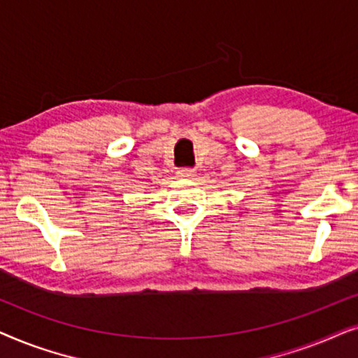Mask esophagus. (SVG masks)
<instances>
[{
    "label": "esophagus",
    "instance_id": "1",
    "mask_svg": "<svg viewBox=\"0 0 358 358\" xmlns=\"http://www.w3.org/2000/svg\"><path fill=\"white\" fill-rule=\"evenodd\" d=\"M178 176L180 179H194L195 178V171L189 169V168H184V169L178 171Z\"/></svg>",
    "mask_w": 358,
    "mask_h": 358
}]
</instances>
